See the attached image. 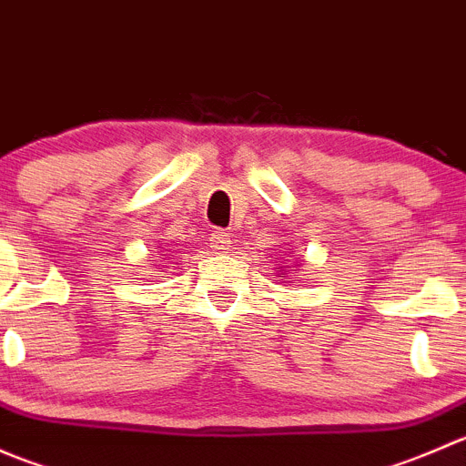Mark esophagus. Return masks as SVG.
Masks as SVG:
<instances>
[{
	"label": "esophagus",
	"instance_id": "34e87169",
	"mask_svg": "<svg viewBox=\"0 0 466 466\" xmlns=\"http://www.w3.org/2000/svg\"><path fill=\"white\" fill-rule=\"evenodd\" d=\"M211 248H214V252H218V255H223V252L229 250V243H232V238H229L228 232H223V229H218V232L211 234Z\"/></svg>",
	"mask_w": 466,
	"mask_h": 466
}]
</instances>
